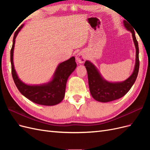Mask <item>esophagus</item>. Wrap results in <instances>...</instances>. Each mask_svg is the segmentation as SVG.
<instances>
[{
  "label": "esophagus",
  "mask_w": 150,
  "mask_h": 150,
  "mask_svg": "<svg viewBox=\"0 0 150 150\" xmlns=\"http://www.w3.org/2000/svg\"><path fill=\"white\" fill-rule=\"evenodd\" d=\"M86 59V55L85 52L83 51L79 52L76 55V60L78 61V62L79 63H80V64H82V63H83Z\"/></svg>",
  "instance_id": "esophagus-1"
}]
</instances>
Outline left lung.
Masks as SVG:
<instances>
[{"instance_id": "obj_1", "label": "left lung", "mask_w": 150, "mask_h": 150, "mask_svg": "<svg viewBox=\"0 0 150 150\" xmlns=\"http://www.w3.org/2000/svg\"><path fill=\"white\" fill-rule=\"evenodd\" d=\"M123 24L126 29L132 34L136 48V62L132 74L128 79L122 82L111 83L103 78L97 68L92 62L86 61L84 63V66H86L88 72L90 93L95 100L99 102H110L124 96L132 87L137 78L139 67L138 41L136 38L133 28H131V25L126 21H123Z\"/></svg>"}]
</instances>
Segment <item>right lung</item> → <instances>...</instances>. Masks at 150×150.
I'll return each instance as SVG.
<instances>
[{
    "label": "right lung",
    "instance_id": "right-lung-1",
    "mask_svg": "<svg viewBox=\"0 0 150 150\" xmlns=\"http://www.w3.org/2000/svg\"><path fill=\"white\" fill-rule=\"evenodd\" d=\"M23 26L24 24L21 25L16 31L11 50V69L13 81L20 93L31 101L44 106L56 105L61 103L64 98L67 79L77 66L75 57H71L69 59L59 64L52 79L47 83L40 85H28L22 82L14 69L13 56L16 38Z\"/></svg>",
    "mask_w": 150,
    "mask_h": 150
}]
</instances>
